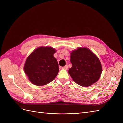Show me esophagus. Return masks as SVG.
Instances as JSON below:
<instances>
[{
	"label": "esophagus",
	"instance_id": "esophagus-1",
	"mask_svg": "<svg viewBox=\"0 0 123 123\" xmlns=\"http://www.w3.org/2000/svg\"><path fill=\"white\" fill-rule=\"evenodd\" d=\"M62 69H65V70H67L68 69V66H67V65H66V66H65L63 67H62Z\"/></svg>",
	"mask_w": 123,
	"mask_h": 123
}]
</instances>
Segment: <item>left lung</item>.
<instances>
[{
  "instance_id": "left-lung-1",
  "label": "left lung",
  "mask_w": 123,
  "mask_h": 123,
  "mask_svg": "<svg viewBox=\"0 0 123 123\" xmlns=\"http://www.w3.org/2000/svg\"><path fill=\"white\" fill-rule=\"evenodd\" d=\"M70 62L72 67L69 70V74L77 84L88 87L100 78L102 72L100 62L88 49L80 48L73 51Z\"/></svg>"
}]
</instances>
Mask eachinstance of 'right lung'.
I'll return each mask as SVG.
<instances>
[{
  "mask_svg": "<svg viewBox=\"0 0 123 123\" xmlns=\"http://www.w3.org/2000/svg\"><path fill=\"white\" fill-rule=\"evenodd\" d=\"M55 52L51 47H40L28 56L24 69L28 79L33 84L45 85L56 77L59 68L56 59L53 56Z\"/></svg>",
  "mask_w": 123,
  "mask_h": 123,
  "instance_id": "obj_1",
  "label": "right lung"
}]
</instances>
